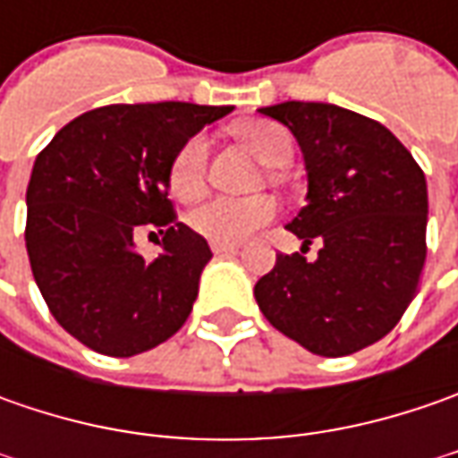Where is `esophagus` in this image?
Segmentation results:
<instances>
[{"label":"esophagus","instance_id":"34e87169","mask_svg":"<svg viewBox=\"0 0 458 458\" xmlns=\"http://www.w3.org/2000/svg\"><path fill=\"white\" fill-rule=\"evenodd\" d=\"M239 244H229V242H211V252L214 255H234Z\"/></svg>","mask_w":458,"mask_h":458}]
</instances>
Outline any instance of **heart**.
<instances>
[{
    "label": "heart",
    "mask_w": 458,
    "mask_h": 458,
    "mask_svg": "<svg viewBox=\"0 0 458 458\" xmlns=\"http://www.w3.org/2000/svg\"><path fill=\"white\" fill-rule=\"evenodd\" d=\"M234 134L267 165L291 160V137L273 122H239ZM206 140L201 134L185 140L170 160L167 185L173 196L191 201L201 193ZM275 216L270 196H211L188 211V226L211 242H242Z\"/></svg>",
    "instance_id": "b5f03b06"
}]
</instances>
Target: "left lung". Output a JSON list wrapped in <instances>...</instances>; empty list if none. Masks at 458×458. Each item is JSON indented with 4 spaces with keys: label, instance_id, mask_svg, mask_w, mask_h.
<instances>
[{
    "label": "left lung",
    "instance_id": "1",
    "mask_svg": "<svg viewBox=\"0 0 458 458\" xmlns=\"http://www.w3.org/2000/svg\"><path fill=\"white\" fill-rule=\"evenodd\" d=\"M288 127L303 152L306 206L288 221L322 250L313 263L277 255L255 285L265 318L318 357H346L387 336L413 301L426 262L428 188L403 142L336 104L257 109Z\"/></svg>",
    "mask_w": 458,
    "mask_h": 458
}]
</instances>
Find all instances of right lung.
I'll use <instances>...</instances> for the list:
<instances>
[{
  "mask_svg": "<svg viewBox=\"0 0 458 458\" xmlns=\"http://www.w3.org/2000/svg\"><path fill=\"white\" fill-rule=\"evenodd\" d=\"M232 112L188 101L112 104L68 122L27 185L25 244L55 321L106 357H134L191 316L211 250L175 221L170 160L193 134ZM157 225L161 252H136L133 232Z\"/></svg>",
  "mask_w": 458,
  "mask_h": 458,
  "instance_id": "obj_1",
  "label": "right lung"
}]
</instances>
